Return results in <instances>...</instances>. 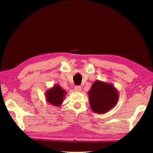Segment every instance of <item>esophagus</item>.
Listing matches in <instances>:
<instances>
[{
  "label": "esophagus",
  "mask_w": 153,
  "mask_h": 153,
  "mask_svg": "<svg viewBox=\"0 0 153 153\" xmlns=\"http://www.w3.org/2000/svg\"><path fill=\"white\" fill-rule=\"evenodd\" d=\"M74 91L76 92H81V86H79V85H76V86H74Z\"/></svg>",
  "instance_id": "obj_1"
}]
</instances>
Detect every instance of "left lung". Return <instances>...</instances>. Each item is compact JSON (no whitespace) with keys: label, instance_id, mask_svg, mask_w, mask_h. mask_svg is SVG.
<instances>
[{"label":"left lung","instance_id":"left-lung-1","mask_svg":"<svg viewBox=\"0 0 153 153\" xmlns=\"http://www.w3.org/2000/svg\"><path fill=\"white\" fill-rule=\"evenodd\" d=\"M88 97L93 111L103 114L116 105L119 95L117 89L111 83L97 80L92 85Z\"/></svg>","mask_w":153,"mask_h":153}]
</instances>
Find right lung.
Masks as SVG:
<instances>
[{
  "label": "right lung",
  "instance_id": "add662e5",
  "mask_svg": "<svg viewBox=\"0 0 153 153\" xmlns=\"http://www.w3.org/2000/svg\"><path fill=\"white\" fill-rule=\"evenodd\" d=\"M65 95L66 91L60 85L56 84L46 91L45 97L48 103L56 106H60L63 102Z\"/></svg>",
  "mask_w": 153,
  "mask_h": 153
}]
</instances>
